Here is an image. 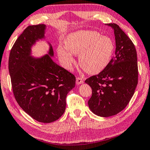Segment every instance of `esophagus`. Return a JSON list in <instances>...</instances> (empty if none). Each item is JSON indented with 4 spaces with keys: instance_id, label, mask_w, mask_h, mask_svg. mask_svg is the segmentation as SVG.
Wrapping results in <instances>:
<instances>
[{
    "instance_id": "esophagus-1",
    "label": "esophagus",
    "mask_w": 150,
    "mask_h": 150,
    "mask_svg": "<svg viewBox=\"0 0 150 150\" xmlns=\"http://www.w3.org/2000/svg\"><path fill=\"white\" fill-rule=\"evenodd\" d=\"M83 82H84V80H83L82 78H81V77L76 78V84H82Z\"/></svg>"
}]
</instances>
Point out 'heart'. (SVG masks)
Wrapping results in <instances>:
<instances>
[{"instance_id": "heart-1", "label": "heart", "mask_w": 150, "mask_h": 150, "mask_svg": "<svg viewBox=\"0 0 150 150\" xmlns=\"http://www.w3.org/2000/svg\"><path fill=\"white\" fill-rule=\"evenodd\" d=\"M65 48H57L59 60L68 70L72 68L74 58L78 54V62L83 69L91 74L104 70L111 61L114 44L111 38L91 30H78L68 34L64 40Z\"/></svg>"}]
</instances>
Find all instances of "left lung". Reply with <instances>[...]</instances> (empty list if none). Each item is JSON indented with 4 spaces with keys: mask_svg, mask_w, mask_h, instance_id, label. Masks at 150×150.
<instances>
[{
    "mask_svg": "<svg viewBox=\"0 0 150 150\" xmlns=\"http://www.w3.org/2000/svg\"><path fill=\"white\" fill-rule=\"evenodd\" d=\"M106 25L114 30V56L104 70L85 80L92 90L88 106L101 117L122 111L133 96L138 81L137 52L133 42L117 24Z\"/></svg>",
    "mask_w": 150,
    "mask_h": 150,
    "instance_id": "left-lung-1",
    "label": "left lung"
}]
</instances>
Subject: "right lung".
I'll list each match as a JSON object with an SVG mask.
<instances>
[{
	"label": "right lung",
	"instance_id": "right-lung-1",
	"mask_svg": "<svg viewBox=\"0 0 150 150\" xmlns=\"http://www.w3.org/2000/svg\"><path fill=\"white\" fill-rule=\"evenodd\" d=\"M46 25L28 26L12 48L8 70L13 94L20 107L36 121L54 122L66 109L68 93L76 84L74 75L54 62L52 45L48 54L32 57L31 48L45 38Z\"/></svg>",
	"mask_w": 150,
	"mask_h": 150
}]
</instances>
